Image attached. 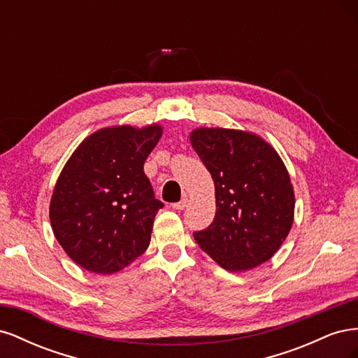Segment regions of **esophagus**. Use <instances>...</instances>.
I'll list each match as a JSON object with an SVG mask.
<instances>
[{"instance_id": "1", "label": "esophagus", "mask_w": 358, "mask_h": 358, "mask_svg": "<svg viewBox=\"0 0 358 358\" xmlns=\"http://www.w3.org/2000/svg\"><path fill=\"white\" fill-rule=\"evenodd\" d=\"M188 206V199L185 197V199H182L180 201H178V203H173L171 204V208L173 209H176V210H183Z\"/></svg>"}]
</instances>
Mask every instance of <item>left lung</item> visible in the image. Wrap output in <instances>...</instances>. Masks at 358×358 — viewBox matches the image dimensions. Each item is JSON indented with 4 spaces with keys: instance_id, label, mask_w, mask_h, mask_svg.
Segmentation results:
<instances>
[{
    "instance_id": "obj_1",
    "label": "left lung",
    "mask_w": 358,
    "mask_h": 358,
    "mask_svg": "<svg viewBox=\"0 0 358 358\" xmlns=\"http://www.w3.org/2000/svg\"><path fill=\"white\" fill-rule=\"evenodd\" d=\"M189 142L213 179L216 203L213 222L194 239L229 272L268 262L294 222V188L282 158L245 129L200 127Z\"/></svg>"
}]
</instances>
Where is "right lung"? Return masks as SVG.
Returning a JSON list of instances; mask_svg holds the SVG:
<instances>
[{"label":"right lung","mask_w":358,"mask_h":358,"mask_svg":"<svg viewBox=\"0 0 358 358\" xmlns=\"http://www.w3.org/2000/svg\"><path fill=\"white\" fill-rule=\"evenodd\" d=\"M162 125L100 128L76 148L57 179L49 204L53 234L82 268L112 275L149 243L162 208L143 171Z\"/></svg>","instance_id":"1"}]
</instances>
